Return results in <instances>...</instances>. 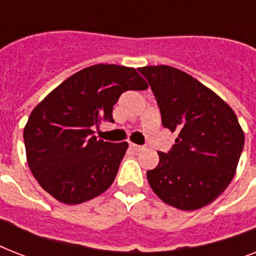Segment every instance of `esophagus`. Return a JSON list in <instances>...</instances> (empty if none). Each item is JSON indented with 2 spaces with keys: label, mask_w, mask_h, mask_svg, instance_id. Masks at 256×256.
I'll list each match as a JSON object with an SVG mask.
<instances>
[{
  "label": "esophagus",
  "mask_w": 256,
  "mask_h": 256,
  "mask_svg": "<svg viewBox=\"0 0 256 256\" xmlns=\"http://www.w3.org/2000/svg\"><path fill=\"white\" fill-rule=\"evenodd\" d=\"M130 148L136 150V152H140V150H144V146H140V144H130Z\"/></svg>",
  "instance_id": "esophagus-1"
}]
</instances>
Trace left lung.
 Segmentation results:
<instances>
[{
    "mask_svg": "<svg viewBox=\"0 0 256 256\" xmlns=\"http://www.w3.org/2000/svg\"><path fill=\"white\" fill-rule=\"evenodd\" d=\"M140 73L160 106L162 124L178 138L148 171L152 191L164 203L192 211L218 198L232 180L244 146L234 110L190 74L171 66H144Z\"/></svg>",
    "mask_w": 256,
    "mask_h": 256,
    "instance_id": "obj_1",
    "label": "left lung"
}]
</instances>
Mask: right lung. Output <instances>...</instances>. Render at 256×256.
<instances>
[{"label": "right lung", "mask_w": 256, "mask_h": 256, "mask_svg": "<svg viewBox=\"0 0 256 256\" xmlns=\"http://www.w3.org/2000/svg\"><path fill=\"white\" fill-rule=\"evenodd\" d=\"M134 68L88 66L33 108L24 128L26 160L40 186L66 204L96 198L112 186L128 142H104L92 126L114 122L112 106L128 90H146Z\"/></svg>", "instance_id": "right-lung-1"}]
</instances>
